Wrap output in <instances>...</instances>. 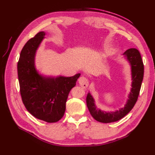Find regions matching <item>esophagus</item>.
<instances>
[{"label":"esophagus","mask_w":155,"mask_h":155,"mask_svg":"<svg viewBox=\"0 0 155 155\" xmlns=\"http://www.w3.org/2000/svg\"><path fill=\"white\" fill-rule=\"evenodd\" d=\"M78 83L80 84L81 86L83 87V88H87L88 86V81L87 78H85L84 77H81L79 78L78 79Z\"/></svg>","instance_id":"34e87169"}]
</instances>
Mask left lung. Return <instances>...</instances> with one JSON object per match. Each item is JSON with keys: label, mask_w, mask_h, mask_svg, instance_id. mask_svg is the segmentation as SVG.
Instances as JSON below:
<instances>
[{"label": "left lung", "mask_w": 155, "mask_h": 155, "mask_svg": "<svg viewBox=\"0 0 155 155\" xmlns=\"http://www.w3.org/2000/svg\"><path fill=\"white\" fill-rule=\"evenodd\" d=\"M124 57L128 61L131 71V88L124 107L114 111H103L97 108L95 101L90 93L87 94V105L91 114L95 120L103 123H109L120 120L134 107L139 97L144 76V65L139 51L129 48L125 51Z\"/></svg>", "instance_id": "obj_1"}]
</instances>
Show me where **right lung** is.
Returning <instances> with one entry per match:
<instances>
[{"label": "right lung", "instance_id": "obj_1", "mask_svg": "<svg viewBox=\"0 0 155 155\" xmlns=\"http://www.w3.org/2000/svg\"><path fill=\"white\" fill-rule=\"evenodd\" d=\"M46 32H39L22 48L17 70L22 100L27 110L38 119L56 123L64 116L68 94L81 76H45L35 66V56Z\"/></svg>", "mask_w": 155, "mask_h": 155}]
</instances>
